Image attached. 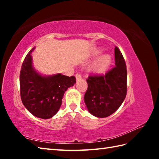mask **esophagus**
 <instances>
[{"instance_id": "34e87169", "label": "esophagus", "mask_w": 159, "mask_h": 159, "mask_svg": "<svg viewBox=\"0 0 159 159\" xmlns=\"http://www.w3.org/2000/svg\"><path fill=\"white\" fill-rule=\"evenodd\" d=\"M76 80H79L81 79V75H80V73H77L76 74Z\"/></svg>"}]
</instances>
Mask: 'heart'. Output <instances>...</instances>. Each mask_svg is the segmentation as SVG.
I'll return each mask as SVG.
<instances>
[{"label": "heart", "instance_id": "1", "mask_svg": "<svg viewBox=\"0 0 159 159\" xmlns=\"http://www.w3.org/2000/svg\"><path fill=\"white\" fill-rule=\"evenodd\" d=\"M100 52L99 50H96L95 54L98 55ZM111 57L109 55H102V57H99L98 60H97L95 63L93 64V66L91 68L93 71L97 72H101L103 71L104 70H105L107 66L109 65V64L111 63Z\"/></svg>", "mask_w": 159, "mask_h": 159}]
</instances>
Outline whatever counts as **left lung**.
Masks as SVG:
<instances>
[{
  "label": "left lung",
  "mask_w": 159,
  "mask_h": 159,
  "mask_svg": "<svg viewBox=\"0 0 159 159\" xmlns=\"http://www.w3.org/2000/svg\"><path fill=\"white\" fill-rule=\"evenodd\" d=\"M115 66L103 74L90 75L87 80L85 103L91 114L105 118L121 105L127 94V69L121 52L116 46Z\"/></svg>",
  "instance_id": "8db88e82"
}]
</instances>
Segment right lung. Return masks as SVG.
Returning <instances> with one entry per match:
<instances>
[{"mask_svg": "<svg viewBox=\"0 0 159 159\" xmlns=\"http://www.w3.org/2000/svg\"><path fill=\"white\" fill-rule=\"evenodd\" d=\"M33 50V49H32ZM29 52L21 65L20 85L21 102L35 116L48 119L57 114L64 92L76 83V78L60 74L43 76L34 69Z\"/></svg>", "mask_w": 159, "mask_h": 159, "instance_id": "add662e5", "label": "right lung"}]
</instances>
